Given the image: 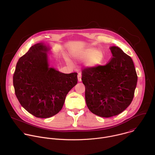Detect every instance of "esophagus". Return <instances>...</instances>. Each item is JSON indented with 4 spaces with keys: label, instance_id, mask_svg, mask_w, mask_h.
Here are the masks:
<instances>
[{
    "label": "esophagus",
    "instance_id": "esophagus-1",
    "mask_svg": "<svg viewBox=\"0 0 155 155\" xmlns=\"http://www.w3.org/2000/svg\"><path fill=\"white\" fill-rule=\"evenodd\" d=\"M78 81L81 82V73H78Z\"/></svg>",
    "mask_w": 155,
    "mask_h": 155
}]
</instances>
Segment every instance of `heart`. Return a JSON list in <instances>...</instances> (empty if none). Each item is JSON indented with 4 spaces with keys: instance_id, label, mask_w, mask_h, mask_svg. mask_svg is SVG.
I'll return each instance as SVG.
<instances>
[{
    "instance_id": "heart-1",
    "label": "heart",
    "mask_w": 155,
    "mask_h": 155,
    "mask_svg": "<svg viewBox=\"0 0 155 155\" xmlns=\"http://www.w3.org/2000/svg\"><path fill=\"white\" fill-rule=\"evenodd\" d=\"M79 59H87L86 65L89 67L97 66L100 64L104 60V54L100 50H96L94 48H87L78 55Z\"/></svg>"
}]
</instances>
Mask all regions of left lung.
I'll list each match as a JSON object with an SVG mask.
<instances>
[{"label":"left lung","mask_w":155,"mask_h":155,"mask_svg":"<svg viewBox=\"0 0 155 155\" xmlns=\"http://www.w3.org/2000/svg\"><path fill=\"white\" fill-rule=\"evenodd\" d=\"M110 49L113 57L106 65L82 71L89 110L103 117L117 115L130 105L137 83L132 58L119 47Z\"/></svg>","instance_id":"left-lung-1"}]
</instances>
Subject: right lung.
Here are the masks:
<instances>
[{
    "mask_svg": "<svg viewBox=\"0 0 155 155\" xmlns=\"http://www.w3.org/2000/svg\"><path fill=\"white\" fill-rule=\"evenodd\" d=\"M48 47L32 46L17 63L13 76L15 95L36 117L48 118L61 110L66 97L78 83V73L64 74L48 67Z\"/></svg>",
    "mask_w": 155,
    "mask_h": 155,
    "instance_id": "obj_1",
    "label": "right lung"
}]
</instances>
